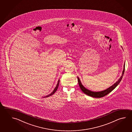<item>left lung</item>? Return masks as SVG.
Wrapping results in <instances>:
<instances>
[{
    "label": "left lung",
    "mask_w": 132,
    "mask_h": 132,
    "mask_svg": "<svg viewBox=\"0 0 132 132\" xmlns=\"http://www.w3.org/2000/svg\"><path fill=\"white\" fill-rule=\"evenodd\" d=\"M125 64L123 65V71L122 74V76H121L120 78L118 79V80L116 83H115L111 86H110L109 88L107 89L106 90H102L101 92H93V91L89 90L86 88H85L82 85V84H81V82L80 81V79L78 77H77L79 86L80 87L82 92L87 95L90 96V97H94V98H101V97H103L107 95V94H108L109 93L111 92L112 90H114L115 88L117 87L118 84L120 83V82L121 81L122 79L123 78V73H124V72H125Z\"/></svg>",
    "instance_id": "left-lung-1"
}]
</instances>
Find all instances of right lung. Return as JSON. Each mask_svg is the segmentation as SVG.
<instances>
[{
  "instance_id": "1",
  "label": "right lung",
  "mask_w": 132,
  "mask_h": 132,
  "mask_svg": "<svg viewBox=\"0 0 132 132\" xmlns=\"http://www.w3.org/2000/svg\"><path fill=\"white\" fill-rule=\"evenodd\" d=\"M59 81H58V82H57V84H56V86L55 87V88L54 89V90H53V91L52 92V93H51L50 94H48V95H47L46 96H45V97H43V98H45V97H50V96L52 95L54 93H55L56 92V90L57 89V88H58V87H59Z\"/></svg>"
}]
</instances>
